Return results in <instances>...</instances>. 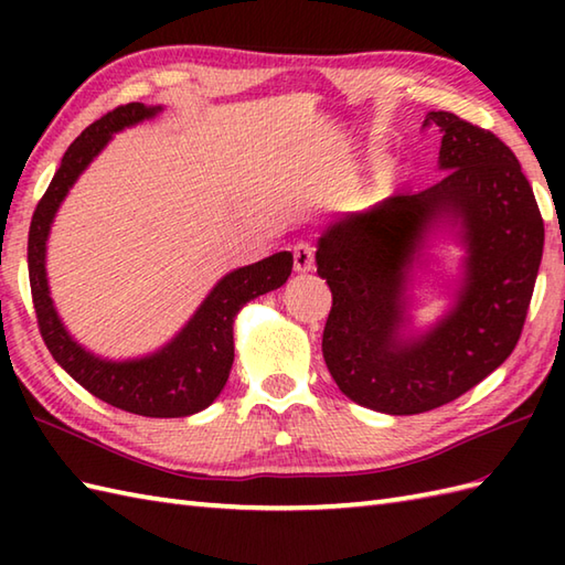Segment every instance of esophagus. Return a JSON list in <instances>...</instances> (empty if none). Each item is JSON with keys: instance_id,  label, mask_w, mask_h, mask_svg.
Here are the masks:
<instances>
[{"instance_id": "1", "label": "esophagus", "mask_w": 565, "mask_h": 565, "mask_svg": "<svg viewBox=\"0 0 565 565\" xmlns=\"http://www.w3.org/2000/svg\"><path fill=\"white\" fill-rule=\"evenodd\" d=\"M316 267V259H313V247L301 243L294 247V269L298 274H306Z\"/></svg>"}]
</instances>
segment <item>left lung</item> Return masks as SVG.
<instances>
[{"mask_svg": "<svg viewBox=\"0 0 565 565\" xmlns=\"http://www.w3.org/2000/svg\"><path fill=\"white\" fill-rule=\"evenodd\" d=\"M425 124L441 134L439 182L330 221L316 252L332 291L326 364L347 398L386 415L435 411L505 362L544 252L534 191L505 142L449 111ZM441 234L465 249L460 274L438 322L415 329L416 271Z\"/></svg>", "mask_w": 565, "mask_h": 565, "instance_id": "obj_1", "label": "left lung"}]
</instances>
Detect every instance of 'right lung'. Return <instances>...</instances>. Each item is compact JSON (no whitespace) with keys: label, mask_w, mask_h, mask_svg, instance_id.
Listing matches in <instances>:
<instances>
[{"label":"right lung","mask_w":565,"mask_h":565,"mask_svg":"<svg viewBox=\"0 0 565 565\" xmlns=\"http://www.w3.org/2000/svg\"><path fill=\"white\" fill-rule=\"evenodd\" d=\"M162 106L126 104L102 116L63 154L57 172L35 206L29 231V279L43 342L55 362L99 401L142 417H186L206 411L225 388L235 359L233 322L257 296L281 289L294 255L276 252L262 262L227 271L203 298L194 316L160 350L134 359H106L72 338L60 320L47 286V237L70 189L94 158L124 128L150 121Z\"/></svg>","instance_id":"add662e5"}]
</instances>
